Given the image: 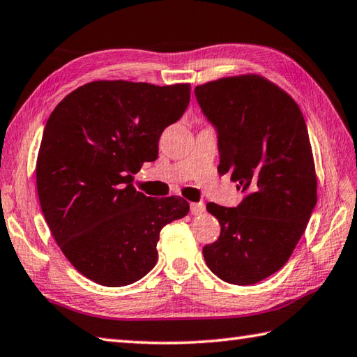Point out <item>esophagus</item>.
I'll use <instances>...</instances> for the list:
<instances>
[{"label": "esophagus", "mask_w": 357, "mask_h": 357, "mask_svg": "<svg viewBox=\"0 0 357 357\" xmlns=\"http://www.w3.org/2000/svg\"><path fill=\"white\" fill-rule=\"evenodd\" d=\"M205 211V205L202 202H192L191 204V213L197 216V215H202Z\"/></svg>", "instance_id": "obj_1"}]
</instances>
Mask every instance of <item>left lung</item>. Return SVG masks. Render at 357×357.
<instances>
[{"label":"left lung","mask_w":357,"mask_h":357,"mask_svg":"<svg viewBox=\"0 0 357 357\" xmlns=\"http://www.w3.org/2000/svg\"><path fill=\"white\" fill-rule=\"evenodd\" d=\"M195 92L218 130V172H230L248 195L236 208L207 204L221 235L204 246V259L229 284H257L287 264L317 204L307 125L295 100L260 75L208 81Z\"/></svg>","instance_id":"obj_1"}]
</instances>
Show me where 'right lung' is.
<instances>
[{
  "mask_svg": "<svg viewBox=\"0 0 357 357\" xmlns=\"http://www.w3.org/2000/svg\"><path fill=\"white\" fill-rule=\"evenodd\" d=\"M188 83L91 81L50 114L36 165L42 213L62 254L87 279L123 287L158 260L166 224L185 218L180 196L147 197L133 174L158 156V141L190 103Z\"/></svg>",
  "mask_w": 357,
  "mask_h": 357,
  "instance_id": "add662e5",
  "label": "right lung"
}]
</instances>
